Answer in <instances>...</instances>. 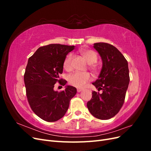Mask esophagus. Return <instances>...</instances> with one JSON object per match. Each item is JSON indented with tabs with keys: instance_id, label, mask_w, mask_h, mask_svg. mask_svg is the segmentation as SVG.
Masks as SVG:
<instances>
[{
	"instance_id": "obj_1",
	"label": "esophagus",
	"mask_w": 151,
	"mask_h": 151,
	"mask_svg": "<svg viewBox=\"0 0 151 151\" xmlns=\"http://www.w3.org/2000/svg\"><path fill=\"white\" fill-rule=\"evenodd\" d=\"M77 91L78 93H81V92H82V91H83V89H77Z\"/></svg>"
}]
</instances>
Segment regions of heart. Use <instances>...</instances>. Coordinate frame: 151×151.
Masks as SVG:
<instances>
[{
	"label": "heart",
	"instance_id": "b5f03b06",
	"mask_svg": "<svg viewBox=\"0 0 151 151\" xmlns=\"http://www.w3.org/2000/svg\"><path fill=\"white\" fill-rule=\"evenodd\" d=\"M80 53L89 64H93L98 60L97 54L93 50L83 48L80 50ZM72 58V57L71 55H68L65 58L64 62H63V68L67 70H69L70 69ZM91 68L93 69H95V67L94 66H92ZM90 79L91 76L89 73L75 72L70 74L68 77V81L69 84L78 88H83L86 84L90 81Z\"/></svg>",
	"mask_w": 151,
	"mask_h": 151
}]
</instances>
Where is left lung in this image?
I'll list each match as a JSON object with an SVG mask.
<instances>
[{
  "instance_id": "left-lung-1",
  "label": "left lung",
  "mask_w": 151,
  "mask_h": 151,
  "mask_svg": "<svg viewBox=\"0 0 151 151\" xmlns=\"http://www.w3.org/2000/svg\"><path fill=\"white\" fill-rule=\"evenodd\" d=\"M93 47L101 57L103 65L93 84L103 93L93 91L87 106L94 117L108 120L116 115L124 103L130 81L129 66L124 56L112 45L100 42L94 43Z\"/></svg>"
}]
</instances>
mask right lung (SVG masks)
I'll return each instance as SVG.
<instances>
[{
    "label": "right lung",
    "instance_id": "add662e5",
    "mask_svg": "<svg viewBox=\"0 0 151 151\" xmlns=\"http://www.w3.org/2000/svg\"><path fill=\"white\" fill-rule=\"evenodd\" d=\"M74 47L50 44L40 47L28 59L24 76L27 98L32 110L45 121L56 122L64 116L77 93L71 86H66L60 93L53 89L57 81L63 86L67 83L59 75L63 72L66 56Z\"/></svg>",
    "mask_w": 151,
    "mask_h": 151
}]
</instances>
